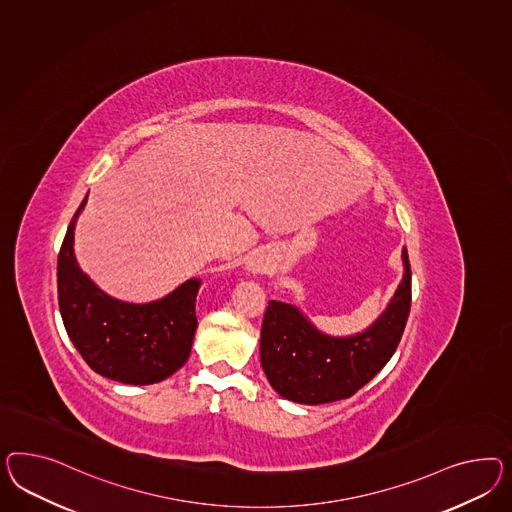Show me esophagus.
I'll list each match as a JSON object with an SVG mask.
<instances>
[{
    "label": "esophagus",
    "mask_w": 512,
    "mask_h": 512,
    "mask_svg": "<svg viewBox=\"0 0 512 512\" xmlns=\"http://www.w3.org/2000/svg\"><path fill=\"white\" fill-rule=\"evenodd\" d=\"M263 268V264L259 263V261H253V263H249V270H253V272H261Z\"/></svg>",
    "instance_id": "1"
}]
</instances>
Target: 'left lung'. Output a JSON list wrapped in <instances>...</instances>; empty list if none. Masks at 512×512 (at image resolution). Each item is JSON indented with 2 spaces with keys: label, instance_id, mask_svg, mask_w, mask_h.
Returning a JSON list of instances; mask_svg holds the SVG:
<instances>
[{
  "label": "left lung",
  "instance_id": "1",
  "mask_svg": "<svg viewBox=\"0 0 512 512\" xmlns=\"http://www.w3.org/2000/svg\"><path fill=\"white\" fill-rule=\"evenodd\" d=\"M404 276L386 311L365 332L332 337L294 305L270 300L261 330V365L270 386L300 404L352 397L391 360L412 304V270L402 248Z\"/></svg>",
  "mask_w": 512,
  "mask_h": 512
}]
</instances>
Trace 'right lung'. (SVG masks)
I'll list each match as a JSON object with an SVG mask.
<instances>
[{
    "label": "right lung",
    "instance_id": "right-lung-1",
    "mask_svg": "<svg viewBox=\"0 0 512 512\" xmlns=\"http://www.w3.org/2000/svg\"><path fill=\"white\" fill-rule=\"evenodd\" d=\"M85 203L87 195L57 257V298L65 330L95 373L132 386L162 382L190 358L201 279H188L166 298L149 304H128L100 291L83 274L72 248Z\"/></svg>",
    "mask_w": 512,
    "mask_h": 512
}]
</instances>
